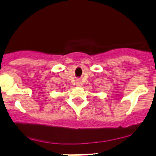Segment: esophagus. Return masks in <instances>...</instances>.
Returning a JSON list of instances; mask_svg holds the SVG:
<instances>
[{"mask_svg":"<svg viewBox=\"0 0 156 156\" xmlns=\"http://www.w3.org/2000/svg\"><path fill=\"white\" fill-rule=\"evenodd\" d=\"M76 85L77 87H82L83 83L82 82H81V80H76Z\"/></svg>","mask_w":156,"mask_h":156,"instance_id":"obj_1","label":"esophagus"}]
</instances>
